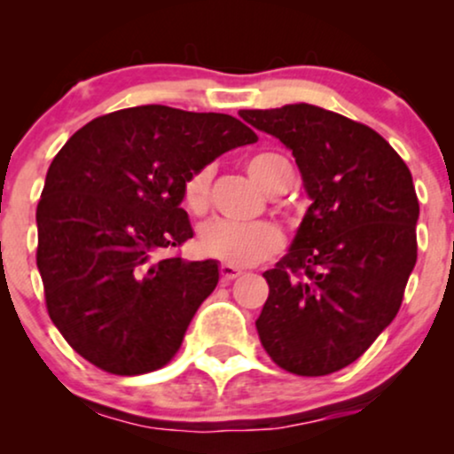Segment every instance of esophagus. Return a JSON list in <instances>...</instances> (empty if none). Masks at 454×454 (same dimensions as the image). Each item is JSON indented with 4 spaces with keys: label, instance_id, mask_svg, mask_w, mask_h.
Returning <instances> with one entry per match:
<instances>
[{
    "label": "esophagus",
    "instance_id": "1",
    "mask_svg": "<svg viewBox=\"0 0 454 454\" xmlns=\"http://www.w3.org/2000/svg\"><path fill=\"white\" fill-rule=\"evenodd\" d=\"M241 273H243V270L234 267V264H222V267H220V275H222L223 284H231V281L237 279Z\"/></svg>",
    "mask_w": 454,
    "mask_h": 454
}]
</instances>
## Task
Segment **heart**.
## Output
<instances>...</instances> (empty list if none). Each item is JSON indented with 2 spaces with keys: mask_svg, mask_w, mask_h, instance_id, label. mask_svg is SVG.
<instances>
[{
  "mask_svg": "<svg viewBox=\"0 0 454 454\" xmlns=\"http://www.w3.org/2000/svg\"><path fill=\"white\" fill-rule=\"evenodd\" d=\"M290 168L278 153H256L247 160V173L252 179L269 192L275 185L281 170ZM213 170L209 166L196 168L187 175L184 184V205L192 213H205L209 205V187ZM284 243L281 231L270 222L237 223L228 220H211L202 223L198 232V245L207 256L234 264V267H249L275 254Z\"/></svg>",
  "mask_w": 454,
  "mask_h": 454,
  "instance_id": "b5f03b06",
  "label": "heart"
}]
</instances>
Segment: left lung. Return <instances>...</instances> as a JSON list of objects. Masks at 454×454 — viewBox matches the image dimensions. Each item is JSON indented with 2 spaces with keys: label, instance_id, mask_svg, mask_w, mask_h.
Returning a JSON list of instances; mask_svg holds the SVG:
<instances>
[{
  "label": "left lung",
  "instance_id": "1",
  "mask_svg": "<svg viewBox=\"0 0 454 454\" xmlns=\"http://www.w3.org/2000/svg\"><path fill=\"white\" fill-rule=\"evenodd\" d=\"M239 114L293 151L311 200L288 254L264 273L260 341L296 376L340 372L403 301L420 211L410 168L376 129L314 104Z\"/></svg>",
  "mask_w": 454,
  "mask_h": 454
}]
</instances>
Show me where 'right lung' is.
I'll return each mask as SVG.
<instances>
[{
  "label": "right lung",
  "instance_id": "add662e5",
  "mask_svg": "<svg viewBox=\"0 0 454 454\" xmlns=\"http://www.w3.org/2000/svg\"><path fill=\"white\" fill-rule=\"evenodd\" d=\"M256 140L231 114L147 104L93 119L61 147L35 211V262L51 320L82 358L138 376L175 356L220 269L155 254L194 237L187 175Z\"/></svg>",
  "mask_w": 454,
  "mask_h": 454
}]
</instances>
